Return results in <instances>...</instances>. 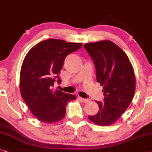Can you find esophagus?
<instances>
[{
	"instance_id": "1",
	"label": "esophagus",
	"mask_w": 152,
	"mask_h": 152,
	"mask_svg": "<svg viewBox=\"0 0 152 152\" xmlns=\"http://www.w3.org/2000/svg\"><path fill=\"white\" fill-rule=\"evenodd\" d=\"M78 99H79L82 102H83V103H88L89 102V99H88L82 98V97H80V96L78 97Z\"/></svg>"
}]
</instances>
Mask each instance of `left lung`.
<instances>
[{
	"label": "left lung",
	"mask_w": 152,
	"mask_h": 152,
	"mask_svg": "<svg viewBox=\"0 0 152 152\" xmlns=\"http://www.w3.org/2000/svg\"><path fill=\"white\" fill-rule=\"evenodd\" d=\"M92 58L96 80L103 86L104 102L97 101L99 111L88 116L99 126L114 124L132 102L135 90L134 70L126 54L113 42L104 40L84 45Z\"/></svg>",
	"instance_id": "8db88e82"
}]
</instances>
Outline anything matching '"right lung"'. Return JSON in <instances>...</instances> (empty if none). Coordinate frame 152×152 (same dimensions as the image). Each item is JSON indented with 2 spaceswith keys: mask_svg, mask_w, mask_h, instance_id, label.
<instances>
[{
  "mask_svg": "<svg viewBox=\"0 0 152 152\" xmlns=\"http://www.w3.org/2000/svg\"><path fill=\"white\" fill-rule=\"evenodd\" d=\"M81 46L82 43L48 39L36 44L26 54L20 72V91L38 120L49 124L59 122L65 116L66 104L76 99L52 88L56 80L61 83L58 74L66 56Z\"/></svg>",
  "mask_w": 152,
  "mask_h": 152,
  "instance_id": "obj_1",
  "label": "right lung"
}]
</instances>
